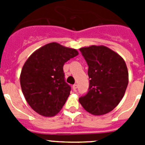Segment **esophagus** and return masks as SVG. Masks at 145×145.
I'll return each mask as SVG.
<instances>
[{
	"mask_svg": "<svg viewBox=\"0 0 145 145\" xmlns=\"http://www.w3.org/2000/svg\"><path fill=\"white\" fill-rule=\"evenodd\" d=\"M77 88H78V86H77V84H74V85L72 86V88H73L74 91L76 90Z\"/></svg>",
	"mask_w": 145,
	"mask_h": 145,
	"instance_id": "34e87169",
	"label": "esophagus"
}]
</instances>
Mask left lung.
Wrapping results in <instances>:
<instances>
[{
  "mask_svg": "<svg viewBox=\"0 0 145 145\" xmlns=\"http://www.w3.org/2000/svg\"><path fill=\"white\" fill-rule=\"evenodd\" d=\"M88 66V91L79 98L87 112L95 116L108 113L123 97L129 73L123 59L104 46L80 48Z\"/></svg>",
  "mask_w": 145,
  "mask_h": 145,
  "instance_id": "8db88e82",
  "label": "left lung"
}]
</instances>
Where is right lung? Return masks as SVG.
<instances>
[{"label":"right lung","mask_w":145,"mask_h":145,"mask_svg":"<svg viewBox=\"0 0 145 145\" xmlns=\"http://www.w3.org/2000/svg\"><path fill=\"white\" fill-rule=\"evenodd\" d=\"M78 51L57 43L45 45L34 52L23 66L20 84L25 99L38 114L52 117L58 113L70 95L63 66Z\"/></svg>","instance_id":"right-lung-1"}]
</instances>
